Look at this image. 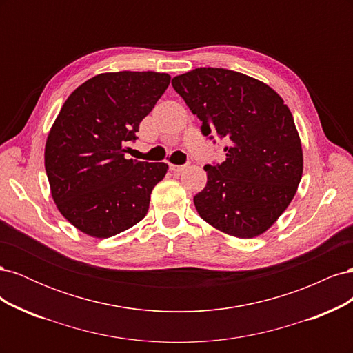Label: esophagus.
I'll list each match as a JSON object with an SVG mask.
<instances>
[{
    "instance_id": "34e87169",
    "label": "esophagus",
    "mask_w": 353,
    "mask_h": 353,
    "mask_svg": "<svg viewBox=\"0 0 353 353\" xmlns=\"http://www.w3.org/2000/svg\"><path fill=\"white\" fill-rule=\"evenodd\" d=\"M187 168V165H172L169 163V170H172V172H181V170H184Z\"/></svg>"
}]
</instances>
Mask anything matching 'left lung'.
Wrapping results in <instances>:
<instances>
[{
	"label": "left lung",
	"instance_id": "obj_1",
	"mask_svg": "<svg viewBox=\"0 0 353 353\" xmlns=\"http://www.w3.org/2000/svg\"><path fill=\"white\" fill-rule=\"evenodd\" d=\"M201 122V134L223 141L225 160L206 165L194 196L201 219L239 239L268 230L290 205L303 156L293 116L268 85L234 70L197 68L172 79Z\"/></svg>",
	"mask_w": 353,
	"mask_h": 353
}]
</instances>
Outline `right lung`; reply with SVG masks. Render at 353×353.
I'll return each mask as SVG.
<instances>
[{"mask_svg":"<svg viewBox=\"0 0 353 353\" xmlns=\"http://www.w3.org/2000/svg\"><path fill=\"white\" fill-rule=\"evenodd\" d=\"M170 82L168 73H101L74 90L52 125L46 170L60 213L73 227L108 239L140 222L168 165L125 159L140 122Z\"/></svg>","mask_w":353,"mask_h":353,"instance_id":"right-lung-1","label":"right lung"}]
</instances>
